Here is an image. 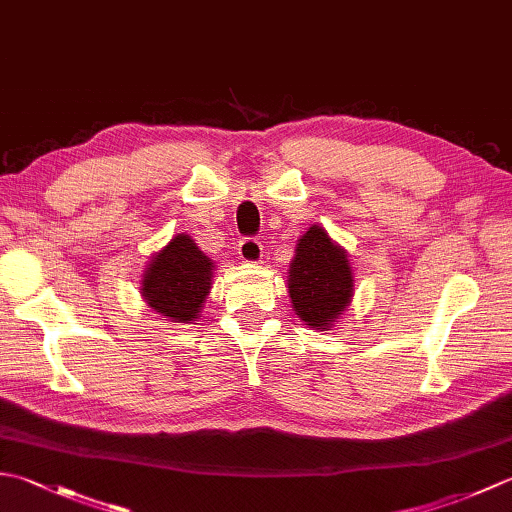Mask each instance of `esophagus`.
I'll list each match as a JSON object with an SVG mask.
<instances>
[{"mask_svg":"<svg viewBox=\"0 0 512 512\" xmlns=\"http://www.w3.org/2000/svg\"><path fill=\"white\" fill-rule=\"evenodd\" d=\"M237 255L242 262H250V264L262 262V255H264L262 242H259L257 237H242L237 246Z\"/></svg>","mask_w":512,"mask_h":512,"instance_id":"esophagus-1","label":"esophagus"}]
</instances>
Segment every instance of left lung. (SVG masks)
<instances>
[{"instance_id":"1","label":"left lung","mask_w":512,"mask_h":512,"mask_svg":"<svg viewBox=\"0 0 512 512\" xmlns=\"http://www.w3.org/2000/svg\"><path fill=\"white\" fill-rule=\"evenodd\" d=\"M352 268L343 248L321 226H310L299 239L290 264L288 292L299 319L317 330H328L352 299Z\"/></svg>"}]
</instances>
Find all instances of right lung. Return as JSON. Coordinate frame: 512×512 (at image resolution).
Wrapping results in <instances>:
<instances>
[{
	"label": "right lung",
	"mask_w": 512,
	"mask_h": 512,
	"mask_svg": "<svg viewBox=\"0 0 512 512\" xmlns=\"http://www.w3.org/2000/svg\"><path fill=\"white\" fill-rule=\"evenodd\" d=\"M211 277V259L189 235H176L145 270L143 297L165 321L189 323L198 319Z\"/></svg>",
	"instance_id": "add662e5"
}]
</instances>
